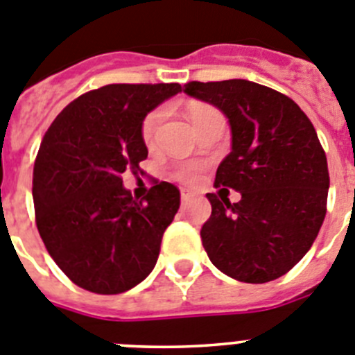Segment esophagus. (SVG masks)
Masks as SVG:
<instances>
[{"label":"esophagus","mask_w":355,"mask_h":355,"mask_svg":"<svg viewBox=\"0 0 355 355\" xmlns=\"http://www.w3.org/2000/svg\"><path fill=\"white\" fill-rule=\"evenodd\" d=\"M180 198H182V203H187V201H189L191 198H193V194H191L189 191H182Z\"/></svg>","instance_id":"esophagus-1"}]
</instances>
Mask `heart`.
Here are the masks:
<instances>
[{
    "mask_svg": "<svg viewBox=\"0 0 355 355\" xmlns=\"http://www.w3.org/2000/svg\"><path fill=\"white\" fill-rule=\"evenodd\" d=\"M216 111L214 107L207 106V104H194V106L189 107V120L193 122V125L200 123L203 118L207 116L209 113ZM162 120V110H155L152 113H148L143 120V125H141V138L146 145L154 141V136L157 132V127ZM196 175V168L194 166H184L180 170H177V177L182 178V180H189Z\"/></svg>",
    "mask_w": 355,
    "mask_h": 355,
    "instance_id": "obj_1",
    "label": "heart"
}]
</instances>
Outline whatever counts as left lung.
I'll use <instances>...</instances> for the list:
<instances>
[{
  "instance_id": "8db88e82",
  "label": "left lung",
  "mask_w": 355,
  "mask_h": 355,
  "mask_svg": "<svg viewBox=\"0 0 355 355\" xmlns=\"http://www.w3.org/2000/svg\"><path fill=\"white\" fill-rule=\"evenodd\" d=\"M184 92L228 118L232 152L214 184L241 193L237 203L207 194L203 248L233 279H277L308 253L324 223L329 170L317 130L292 98L258 83L191 81Z\"/></svg>"
}]
</instances>
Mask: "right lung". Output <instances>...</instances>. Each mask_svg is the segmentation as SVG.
<instances>
[{"instance_id": "right-lung-1", "label": "right lung", "mask_w": 355, "mask_h": 355, "mask_svg": "<svg viewBox=\"0 0 355 355\" xmlns=\"http://www.w3.org/2000/svg\"><path fill=\"white\" fill-rule=\"evenodd\" d=\"M178 92V83L102 86L70 102L40 143L33 168L38 233L67 277L88 292H127L157 263L180 191L155 182L134 200L122 175L138 173L148 155L146 114Z\"/></svg>"}]
</instances>
